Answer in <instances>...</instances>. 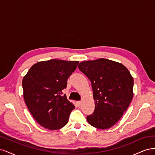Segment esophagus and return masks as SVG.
<instances>
[{"mask_svg":"<svg viewBox=\"0 0 155 155\" xmlns=\"http://www.w3.org/2000/svg\"><path fill=\"white\" fill-rule=\"evenodd\" d=\"M78 104L79 105H81L82 104V101H78Z\"/></svg>","mask_w":155,"mask_h":155,"instance_id":"obj_1","label":"esophagus"}]
</instances>
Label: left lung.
Returning <instances> with one entry per match:
<instances>
[{
    "label": "left lung",
    "mask_w": 155,
    "mask_h": 155,
    "mask_svg": "<svg viewBox=\"0 0 155 155\" xmlns=\"http://www.w3.org/2000/svg\"><path fill=\"white\" fill-rule=\"evenodd\" d=\"M79 69L91 82L95 109L87 120L94 127L109 129L127 109L133 97V78L124 64L104 58L82 61Z\"/></svg>",
    "instance_id": "8db88e82"
}]
</instances>
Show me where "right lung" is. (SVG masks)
Here are the masks:
<instances>
[{"instance_id": "right-lung-1", "label": "right lung", "mask_w": 155, "mask_h": 155, "mask_svg": "<svg viewBox=\"0 0 155 155\" xmlns=\"http://www.w3.org/2000/svg\"><path fill=\"white\" fill-rule=\"evenodd\" d=\"M78 61L50 59L34 64L22 79L23 97L37 122L49 130L66 125L75 106L62 91Z\"/></svg>"}]
</instances>
